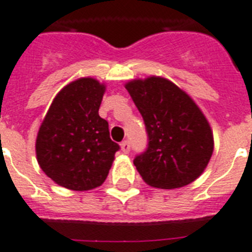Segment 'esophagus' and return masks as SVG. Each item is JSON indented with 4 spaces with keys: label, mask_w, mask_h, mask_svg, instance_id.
I'll return each mask as SVG.
<instances>
[{
    "label": "esophagus",
    "mask_w": 252,
    "mask_h": 252,
    "mask_svg": "<svg viewBox=\"0 0 252 252\" xmlns=\"http://www.w3.org/2000/svg\"><path fill=\"white\" fill-rule=\"evenodd\" d=\"M130 149H131L130 141H128V140L122 141V143H121V151L124 152V153H128V152H130Z\"/></svg>",
    "instance_id": "esophagus-1"
}]
</instances>
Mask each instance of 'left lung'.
I'll list each match as a JSON object with an SVG mask.
<instances>
[{"mask_svg":"<svg viewBox=\"0 0 252 252\" xmlns=\"http://www.w3.org/2000/svg\"><path fill=\"white\" fill-rule=\"evenodd\" d=\"M144 120L148 148L134 165L148 186L182 188L194 182L209 163L214 136L192 97L162 77L132 80L125 85Z\"/></svg>","mask_w":252,"mask_h":252,"instance_id":"left-lung-1","label":"left lung"}]
</instances>
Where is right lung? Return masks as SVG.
Instances as JSON below:
<instances>
[{
    "mask_svg": "<svg viewBox=\"0 0 252 252\" xmlns=\"http://www.w3.org/2000/svg\"><path fill=\"white\" fill-rule=\"evenodd\" d=\"M105 86L80 78L58 93L37 134L39 167L56 184L90 190L107 179L120 145L109 136L108 122L99 116Z\"/></svg>",
    "mask_w": 252,
    "mask_h": 252,
    "instance_id": "right-lung-1",
    "label": "right lung"
}]
</instances>
